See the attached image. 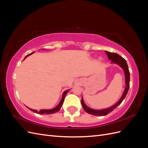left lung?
<instances>
[{
  "instance_id": "1",
  "label": "left lung",
  "mask_w": 148,
  "mask_h": 148,
  "mask_svg": "<svg viewBox=\"0 0 148 148\" xmlns=\"http://www.w3.org/2000/svg\"><path fill=\"white\" fill-rule=\"evenodd\" d=\"M105 52L106 53V54L107 55V56H108L109 59L112 60V62L119 64L124 70L125 78H126V80H125L126 88H125V91L123 94L122 97H121V99H120V101L115 105H114V106L111 107H110V108H108L107 109L96 110H94V109L89 108L88 107H87L86 105H85V104L83 102V98H82V104L83 108L84 109V110L86 111L87 113H88L89 114H91V115H94L95 116H104V115H106L108 114H109L110 112H112V111H113L116 108V107H117L119 104H120L121 103H122L123 100L125 99V97H126L127 93H128V91L129 88H130V71L128 70V66L126 60H125V59H124L122 57H121L120 56L117 54V53H114V52H109L108 51H105Z\"/></svg>"
}]
</instances>
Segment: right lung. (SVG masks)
Returning a JSON list of instances; mask_svg holds the SVG:
<instances>
[{
    "label": "right lung",
    "mask_w": 148,
    "mask_h": 148,
    "mask_svg": "<svg viewBox=\"0 0 148 148\" xmlns=\"http://www.w3.org/2000/svg\"><path fill=\"white\" fill-rule=\"evenodd\" d=\"M33 53V52L31 53H29V54L27 55V56H26L25 57V58L27 57L28 56H29V55H31V54H32ZM68 92H69V90H68V91H65L64 92V94H63V97H62V100L60 101L59 104H58V106H57L56 107H55L54 109H50V110H40L39 111H38V110H33V109H29V108H28H28L29 109H30L31 110H32V111L33 112L37 113V114H51L56 113V112H57L59 111V110H60V109L61 108V107H62V104H63V102H64V101L65 96H66V93Z\"/></svg>",
    "instance_id": "obj_1"
}]
</instances>
